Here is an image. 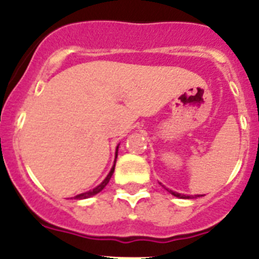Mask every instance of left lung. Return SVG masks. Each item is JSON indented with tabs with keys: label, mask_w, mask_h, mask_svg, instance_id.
<instances>
[{
	"label": "left lung",
	"mask_w": 259,
	"mask_h": 259,
	"mask_svg": "<svg viewBox=\"0 0 259 259\" xmlns=\"http://www.w3.org/2000/svg\"><path fill=\"white\" fill-rule=\"evenodd\" d=\"M168 192L170 193V194H173L174 197H178V198H185V199H189V198H192V197H190V195H183V194H179V193L173 192V190H169V189H168ZM195 197H199V195H195ZM193 198H194V197H193Z\"/></svg>",
	"instance_id": "left-lung-1"
}]
</instances>
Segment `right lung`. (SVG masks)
Segmentation results:
<instances>
[{"mask_svg":"<svg viewBox=\"0 0 259 259\" xmlns=\"http://www.w3.org/2000/svg\"><path fill=\"white\" fill-rule=\"evenodd\" d=\"M117 148H119V146H117ZM117 148H116V156H117ZM116 156H115V160H116ZM114 169H115V161H114V165H113V168H111L110 173L108 174V177H106V178L104 179V182L101 183V184H99L98 187L94 188L93 190H89V192L81 193V194L76 195V197H75V199H86V198H90V197H93V195H95V194H98V193H100L101 190H103L104 188L106 187V184H108V183H109V180H110L111 176H113V173H114Z\"/></svg>","mask_w":259,"mask_h":259,"instance_id":"right-lung-1","label":"right lung"}]
</instances>
